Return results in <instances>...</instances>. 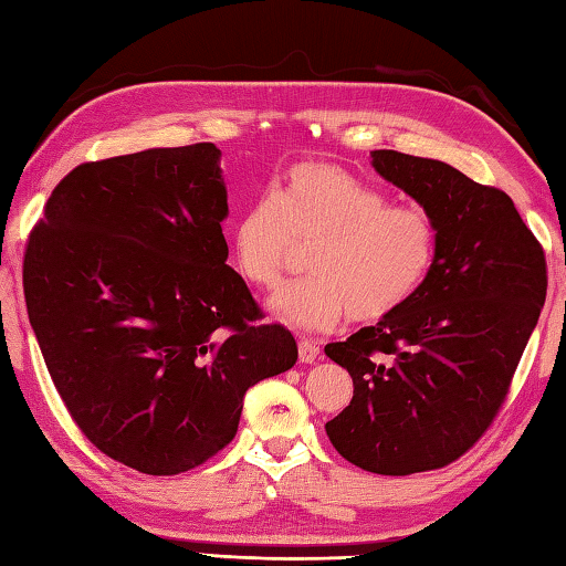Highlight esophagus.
Returning a JSON list of instances; mask_svg holds the SVG:
<instances>
[{
    "instance_id": "34e87169",
    "label": "esophagus",
    "mask_w": 566,
    "mask_h": 566,
    "mask_svg": "<svg viewBox=\"0 0 566 566\" xmlns=\"http://www.w3.org/2000/svg\"><path fill=\"white\" fill-rule=\"evenodd\" d=\"M297 355H301L303 365H313V361L319 359V347L313 339H301V343H297Z\"/></svg>"
}]
</instances>
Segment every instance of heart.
Instances as JSON below:
<instances>
[{
    "label": "heart",
    "mask_w": 566,
    "mask_h": 566,
    "mask_svg": "<svg viewBox=\"0 0 566 566\" xmlns=\"http://www.w3.org/2000/svg\"><path fill=\"white\" fill-rule=\"evenodd\" d=\"M439 247L433 217L419 205H389L333 163L291 167L273 197H261L231 227L239 273L275 287L301 249H313V279L271 297L281 323L325 333L347 315L375 323L407 305L429 279Z\"/></svg>",
    "instance_id": "b5f03b06"
}]
</instances>
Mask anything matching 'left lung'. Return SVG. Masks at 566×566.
<instances>
[{
  "instance_id": "left-lung-1",
  "label": "left lung",
  "mask_w": 566,
  "mask_h": 566,
  "mask_svg": "<svg viewBox=\"0 0 566 566\" xmlns=\"http://www.w3.org/2000/svg\"><path fill=\"white\" fill-rule=\"evenodd\" d=\"M369 157L433 217L439 247L407 305L325 345L355 384L325 431L361 471L411 475L455 461L495 419L545 305L547 269L505 191L441 159Z\"/></svg>"
}]
</instances>
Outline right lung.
Masks as SVG:
<instances>
[{
    "label": "right lung",
    "instance_id": "right-lung-1",
    "mask_svg": "<svg viewBox=\"0 0 566 566\" xmlns=\"http://www.w3.org/2000/svg\"><path fill=\"white\" fill-rule=\"evenodd\" d=\"M214 143L78 165L29 237L24 297L78 429L147 475L201 465L239 429L249 387L287 371L293 335L227 265Z\"/></svg>",
    "mask_w": 566,
    "mask_h": 566
}]
</instances>
